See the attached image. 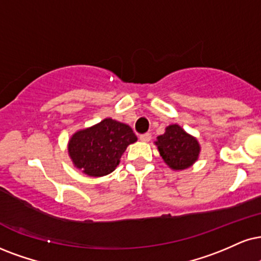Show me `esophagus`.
Here are the masks:
<instances>
[{
	"mask_svg": "<svg viewBox=\"0 0 261 261\" xmlns=\"http://www.w3.org/2000/svg\"><path fill=\"white\" fill-rule=\"evenodd\" d=\"M139 139H140L141 141H144V143H147V141L151 140V134H150V133L141 134V136H139Z\"/></svg>",
	"mask_w": 261,
	"mask_h": 261,
	"instance_id": "1",
	"label": "esophagus"
}]
</instances>
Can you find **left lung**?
I'll use <instances>...</instances> for the list:
<instances>
[{
    "instance_id": "left-lung-1",
    "label": "left lung",
    "mask_w": 261,
    "mask_h": 261,
    "mask_svg": "<svg viewBox=\"0 0 261 261\" xmlns=\"http://www.w3.org/2000/svg\"><path fill=\"white\" fill-rule=\"evenodd\" d=\"M160 155L169 168L182 170L191 167L197 161L201 146L198 141L178 124H170L165 134L157 137L155 141Z\"/></svg>"
}]
</instances>
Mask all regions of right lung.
Returning <instances> with one entry per match:
<instances>
[{
  "label": "right lung",
  "instance_id": "right-lung-1",
  "mask_svg": "<svg viewBox=\"0 0 261 261\" xmlns=\"http://www.w3.org/2000/svg\"><path fill=\"white\" fill-rule=\"evenodd\" d=\"M137 140L129 125L105 118L93 127L76 132L67 150L76 168L95 178L114 172L127 146Z\"/></svg>",
  "mask_w": 261,
  "mask_h": 261
}]
</instances>
